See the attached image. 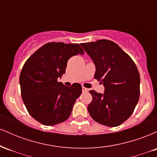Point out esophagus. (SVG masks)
<instances>
[{
    "label": "esophagus",
    "mask_w": 157,
    "mask_h": 157,
    "mask_svg": "<svg viewBox=\"0 0 157 157\" xmlns=\"http://www.w3.org/2000/svg\"><path fill=\"white\" fill-rule=\"evenodd\" d=\"M82 90L83 92H86V91H88V89H86V88H85L84 86H82Z\"/></svg>",
    "instance_id": "obj_1"
}]
</instances>
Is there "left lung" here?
Here are the masks:
<instances>
[{
	"mask_svg": "<svg viewBox=\"0 0 157 157\" xmlns=\"http://www.w3.org/2000/svg\"><path fill=\"white\" fill-rule=\"evenodd\" d=\"M95 65L94 78L105 87L103 94L89 91L92 101L88 111L94 120L116 127L128 120L140 97V77L130 56L108 40L81 44Z\"/></svg>",
	"mask_w": 157,
	"mask_h": 157,
	"instance_id": "1",
	"label": "left lung"
}]
</instances>
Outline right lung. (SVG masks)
Wrapping results in <instances>:
<instances>
[{"label": "right lung", "instance_id": "add662e5", "mask_svg": "<svg viewBox=\"0 0 157 157\" xmlns=\"http://www.w3.org/2000/svg\"><path fill=\"white\" fill-rule=\"evenodd\" d=\"M83 55L77 44L48 43L37 49L23 65L20 75L21 96L27 111L45 125H54L69 117L82 93L80 83L71 87L57 79L66 72L68 59Z\"/></svg>", "mask_w": 157, "mask_h": 157}]
</instances>
